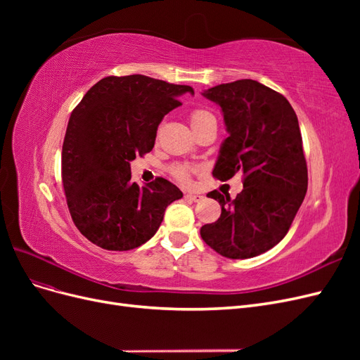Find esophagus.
Here are the masks:
<instances>
[{
    "label": "esophagus",
    "mask_w": 360,
    "mask_h": 360,
    "mask_svg": "<svg viewBox=\"0 0 360 360\" xmlns=\"http://www.w3.org/2000/svg\"><path fill=\"white\" fill-rule=\"evenodd\" d=\"M186 198H188L189 201L198 202V201H201L204 197H202V195H200V193H188V195H186Z\"/></svg>",
    "instance_id": "1"
}]
</instances>
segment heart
<instances>
[{
  "label": "heart",
  "mask_w": 360,
  "mask_h": 360,
  "mask_svg": "<svg viewBox=\"0 0 360 360\" xmlns=\"http://www.w3.org/2000/svg\"><path fill=\"white\" fill-rule=\"evenodd\" d=\"M210 118H213V115L210 112H207L204 110H195L191 114V124H192V127L198 126V124L207 122V120H210ZM172 172H174V176H176L180 181H183V183L189 181V172L184 167H176L172 169Z\"/></svg>",
  "instance_id": "heart-1"
}]
</instances>
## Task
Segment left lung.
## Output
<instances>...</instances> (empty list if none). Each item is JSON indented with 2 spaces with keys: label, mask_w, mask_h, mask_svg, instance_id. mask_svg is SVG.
Wrapping results in <instances>:
<instances>
[{
  "label": "left lung",
  "mask_w": 360,
  "mask_h": 360,
  "mask_svg": "<svg viewBox=\"0 0 360 360\" xmlns=\"http://www.w3.org/2000/svg\"><path fill=\"white\" fill-rule=\"evenodd\" d=\"M202 96L221 106L228 132L213 177L226 181L242 172L243 191L234 200L217 191L207 193L222 212L201 226V237L226 258L261 255L285 237L307 195L297 115L284 96L254 79L216 85Z\"/></svg>",
  "instance_id": "8db88e82"
}]
</instances>
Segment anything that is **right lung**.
<instances>
[{"label": "right lung", "mask_w": 360, "mask_h": 360, "mask_svg": "<svg viewBox=\"0 0 360 360\" xmlns=\"http://www.w3.org/2000/svg\"><path fill=\"white\" fill-rule=\"evenodd\" d=\"M192 86L144 75L106 76L75 108L61 153V177L76 228L108 250H130L156 234L167 207L183 197L158 177L132 181L130 162L155 147L158 126Z\"/></svg>", "instance_id": "right-lung-1"}]
</instances>
